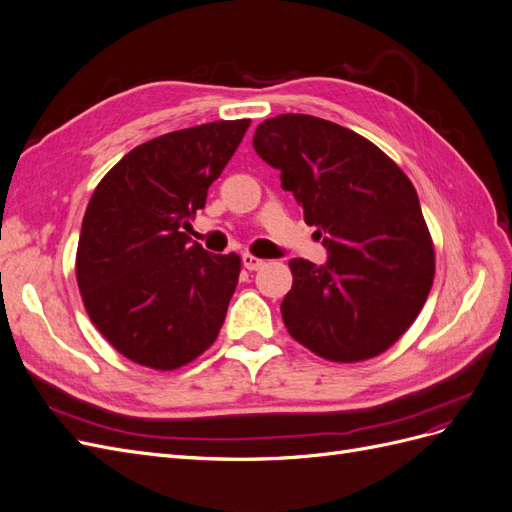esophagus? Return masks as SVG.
Instances as JSON below:
<instances>
[{"mask_svg":"<svg viewBox=\"0 0 512 512\" xmlns=\"http://www.w3.org/2000/svg\"><path fill=\"white\" fill-rule=\"evenodd\" d=\"M265 265H267V262L262 260V258H256L254 254H243V267L247 271H258V269H262Z\"/></svg>","mask_w":512,"mask_h":512,"instance_id":"esophagus-1","label":"esophagus"}]
</instances>
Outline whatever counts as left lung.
I'll return each mask as SVG.
<instances>
[{"label":"left lung","mask_w":512,"mask_h":512,"mask_svg":"<svg viewBox=\"0 0 512 512\" xmlns=\"http://www.w3.org/2000/svg\"><path fill=\"white\" fill-rule=\"evenodd\" d=\"M258 156L282 170L327 247V265L292 258L282 301L288 333L333 363L389 350L421 314L436 258L412 181L382 149L333 121L286 113L262 121Z\"/></svg>","instance_id":"1"}]
</instances>
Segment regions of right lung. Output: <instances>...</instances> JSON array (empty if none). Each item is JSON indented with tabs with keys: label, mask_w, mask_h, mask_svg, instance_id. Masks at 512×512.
<instances>
[{
	"label": "right lung",
	"mask_w": 512,
	"mask_h": 512,
	"mask_svg": "<svg viewBox=\"0 0 512 512\" xmlns=\"http://www.w3.org/2000/svg\"><path fill=\"white\" fill-rule=\"evenodd\" d=\"M250 123L213 121L138 145L89 200L76 282L96 329L138 365H188L222 329L241 258L211 254L183 230Z\"/></svg>",
	"instance_id": "1"
}]
</instances>
